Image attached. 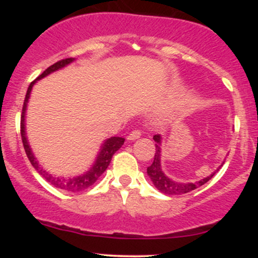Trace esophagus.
<instances>
[{
  "label": "esophagus",
  "instance_id": "34e87169",
  "mask_svg": "<svg viewBox=\"0 0 258 258\" xmlns=\"http://www.w3.org/2000/svg\"><path fill=\"white\" fill-rule=\"evenodd\" d=\"M141 135H142V132L139 131V130H133V131L128 135L127 139H128V141H135V139H138L139 137H141Z\"/></svg>",
  "mask_w": 258,
  "mask_h": 258
}]
</instances>
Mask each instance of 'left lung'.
I'll return each instance as SVG.
<instances>
[{"mask_svg":"<svg viewBox=\"0 0 258 258\" xmlns=\"http://www.w3.org/2000/svg\"><path fill=\"white\" fill-rule=\"evenodd\" d=\"M153 139L155 141L156 152H155V156H154L153 164L147 168V173L148 176L150 177V179H152L153 184L155 185L156 189L161 191V193L167 194V195H180V194L189 193V191L194 190V189L204 185L207 180H210L212 177H214V174L216 172L210 174V176L206 177V178L200 179L194 183H179V182H176V180L168 178L166 174L162 172L161 164H160V156H161V136L155 135L153 137ZM218 170H220V168H217V171Z\"/></svg>","mask_w":258,"mask_h":258,"instance_id":"8db88e82","label":"left lung"}]
</instances>
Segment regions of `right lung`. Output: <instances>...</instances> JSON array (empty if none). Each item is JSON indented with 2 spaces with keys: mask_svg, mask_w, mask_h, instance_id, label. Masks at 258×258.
I'll list each match as a JSON object with an SVG mask.
<instances>
[{
  "mask_svg": "<svg viewBox=\"0 0 258 258\" xmlns=\"http://www.w3.org/2000/svg\"><path fill=\"white\" fill-rule=\"evenodd\" d=\"M74 58H67V59H61V60L57 61L53 65H51L49 68H47L44 72L41 74L38 78L32 81L30 86H29L28 91H26V96L24 99V104H23V111H22V116H20V133H22V141H23V146H24L25 153L28 155L29 160H30L32 167L37 171L41 176L43 177L44 179L47 180L48 183H51L52 185H54L55 188L61 189L64 191H70V193H75V191H81L87 189L88 186L93 185L96 183V180L102 176L103 172L108 168L109 164H110L112 155L122 147L123 142H125V138L122 137H111L108 138L106 141L103 143L102 148H100V152L97 155L96 161H94L93 166H92L87 172H85L84 174H80V176L76 177H70V178H64V177H55L51 174L49 172H47L44 168L38 164V161L36 158L32 154V150L30 146H29L28 138H26V133H25V111H26V105H28L29 98H30V93L32 90V86L36 84V81L38 80L43 79L44 76L49 75V74L53 72H57V70L61 69V68L67 67L68 64L73 63Z\"/></svg>",
  "mask_w": 258,
  "mask_h": 258,
  "instance_id": "right-lung-1",
  "label": "right lung"
}]
</instances>
